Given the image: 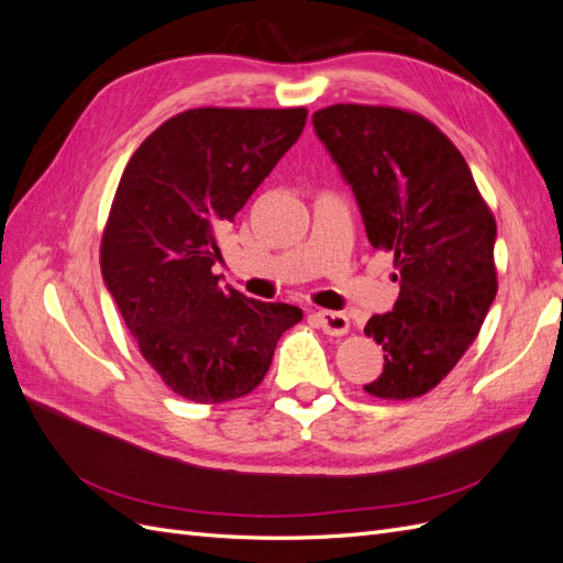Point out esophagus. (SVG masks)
<instances>
[{"label": "esophagus", "instance_id": "esophagus-1", "mask_svg": "<svg viewBox=\"0 0 563 563\" xmlns=\"http://www.w3.org/2000/svg\"><path fill=\"white\" fill-rule=\"evenodd\" d=\"M319 329L327 335H343L350 329V319L343 312H331V310H319L317 314Z\"/></svg>", "mask_w": 563, "mask_h": 563}]
</instances>
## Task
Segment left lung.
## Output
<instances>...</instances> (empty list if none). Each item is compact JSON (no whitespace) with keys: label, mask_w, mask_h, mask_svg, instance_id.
Instances as JSON below:
<instances>
[{"label":"left lung","mask_w":563,"mask_h":563,"mask_svg":"<svg viewBox=\"0 0 563 563\" xmlns=\"http://www.w3.org/2000/svg\"><path fill=\"white\" fill-rule=\"evenodd\" d=\"M317 139L352 187L371 246L395 255L399 298L364 333L383 345L373 397L411 399L449 376L498 291L496 220L455 145L397 108L331 106Z\"/></svg>","instance_id":"8db88e82"}]
</instances>
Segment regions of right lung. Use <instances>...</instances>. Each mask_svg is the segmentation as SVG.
Instances as JSON below:
<instances>
[{
	"label": "right lung",
	"instance_id": "1",
	"mask_svg": "<svg viewBox=\"0 0 563 563\" xmlns=\"http://www.w3.org/2000/svg\"><path fill=\"white\" fill-rule=\"evenodd\" d=\"M308 110H187L133 152L100 269L145 362L176 395L220 404L261 385L296 305L220 288L218 234L305 129Z\"/></svg>",
	"mask_w": 563,
	"mask_h": 563
}]
</instances>
